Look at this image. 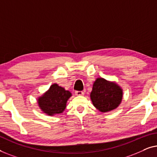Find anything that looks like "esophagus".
Returning a JSON list of instances; mask_svg holds the SVG:
<instances>
[{
    "label": "esophagus",
    "instance_id": "esophagus-1",
    "mask_svg": "<svg viewBox=\"0 0 157 157\" xmlns=\"http://www.w3.org/2000/svg\"><path fill=\"white\" fill-rule=\"evenodd\" d=\"M75 94L78 96L84 95V92L82 91H75Z\"/></svg>",
    "mask_w": 157,
    "mask_h": 157
}]
</instances>
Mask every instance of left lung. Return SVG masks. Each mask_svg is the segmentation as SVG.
Returning <instances> with one entry per match:
<instances>
[{
	"label": "left lung",
	"mask_w": 157,
	"mask_h": 157,
	"mask_svg": "<svg viewBox=\"0 0 157 157\" xmlns=\"http://www.w3.org/2000/svg\"><path fill=\"white\" fill-rule=\"evenodd\" d=\"M122 90L117 84L101 78L94 81L90 93L92 104L101 112L116 109L122 101Z\"/></svg>",
	"instance_id": "left-lung-1"
}]
</instances>
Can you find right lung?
<instances>
[{
    "label": "right lung",
    "mask_w": 157,
    "mask_h": 157,
    "mask_svg": "<svg viewBox=\"0 0 157 157\" xmlns=\"http://www.w3.org/2000/svg\"><path fill=\"white\" fill-rule=\"evenodd\" d=\"M72 94L57 84H53L45 93L37 99L40 109L48 115L60 114L66 108V103Z\"/></svg>",
    "instance_id": "add662e5"
}]
</instances>
